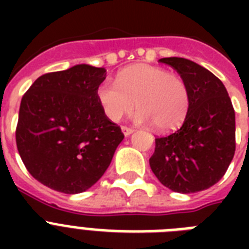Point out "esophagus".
Listing matches in <instances>:
<instances>
[{
	"label": "esophagus",
	"instance_id": "obj_1",
	"mask_svg": "<svg viewBox=\"0 0 249 249\" xmlns=\"http://www.w3.org/2000/svg\"><path fill=\"white\" fill-rule=\"evenodd\" d=\"M121 130H123V133H124L125 137L130 136L133 132H134V129L133 128H129V126H121Z\"/></svg>",
	"mask_w": 249,
	"mask_h": 249
}]
</instances>
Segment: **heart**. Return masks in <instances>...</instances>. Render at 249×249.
I'll return each mask as SVG.
<instances>
[{
  "label": "heart",
  "instance_id": "heart-1",
  "mask_svg": "<svg viewBox=\"0 0 249 249\" xmlns=\"http://www.w3.org/2000/svg\"><path fill=\"white\" fill-rule=\"evenodd\" d=\"M97 97L111 121L121 120L136 105L140 109L136 120L151 123L163 133L179 128L190 108V90L185 80L165 68L150 64L125 68L117 76L116 84L102 81Z\"/></svg>",
  "mask_w": 249,
  "mask_h": 249
}]
</instances>
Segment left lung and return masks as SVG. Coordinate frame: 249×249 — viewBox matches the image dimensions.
Segmentation results:
<instances>
[{
	"label": "left lung",
	"instance_id": "1",
	"mask_svg": "<svg viewBox=\"0 0 249 249\" xmlns=\"http://www.w3.org/2000/svg\"><path fill=\"white\" fill-rule=\"evenodd\" d=\"M179 73L190 90V108L183 124L155 138L150 166L172 191L197 193L226 173L235 154V111L218 77L185 58H161Z\"/></svg>",
	"mask_w": 249,
	"mask_h": 249
}]
</instances>
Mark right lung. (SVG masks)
<instances>
[{
  "instance_id": "obj_1",
  "label": "right lung",
  "mask_w": 249,
  "mask_h": 249,
  "mask_svg": "<svg viewBox=\"0 0 249 249\" xmlns=\"http://www.w3.org/2000/svg\"><path fill=\"white\" fill-rule=\"evenodd\" d=\"M105 68L77 64L40 76L21 98L15 140L33 178L64 194L90 189L124 134L103 112L97 89Z\"/></svg>"
}]
</instances>
